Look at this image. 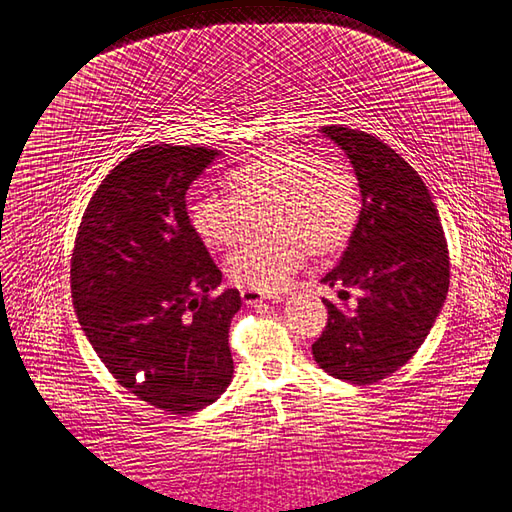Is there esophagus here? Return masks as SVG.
I'll return each instance as SVG.
<instances>
[{"mask_svg":"<svg viewBox=\"0 0 512 512\" xmlns=\"http://www.w3.org/2000/svg\"><path fill=\"white\" fill-rule=\"evenodd\" d=\"M240 298H242L244 304H259V302L280 300V295H276V293H259V291H253V289H242L240 291Z\"/></svg>","mask_w":512,"mask_h":512,"instance_id":"34e87169","label":"esophagus"}]
</instances>
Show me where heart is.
Here are the masks:
<instances>
[{
    "label": "heart",
    "mask_w": 512,
    "mask_h": 512,
    "mask_svg": "<svg viewBox=\"0 0 512 512\" xmlns=\"http://www.w3.org/2000/svg\"><path fill=\"white\" fill-rule=\"evenodd\" d=\"M274 202L268 236L246 238L227 257V276L238 287L276 291L312 253L340 246L359 214L355 178L302 146H274L227 174V187L202 193L191 204V225L210 246L234 244L249 227L251 208Z\"/></svg>",
    "instance_id": "b5f03b06"
}]
</instances>
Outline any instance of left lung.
Returning a JSON list of instances; mask_svg holds the SVG:
<instances>
[{"label": "left lung", "mask_w": 512, "mask_h": 512, "mask_svg": "<svg viewBox=\"0 0 512 512\" xmlns=\"http://www.w3.org/2000/svg\"><path fill=\"white\" fill-rule=\"evenodd\" d=\"M355 170L361 210L338 266L323 285L338 298L359 289L357 306H327V325L312 344L317 364L340 381L378 383L417 353L449 291V249L438 210L421 176L391 146L366 131L319 129Z\"/></svg>", "instance_id": "8db88e82"}]
</instances>
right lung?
Segmentation results:
<instances>
[{
	"label": "right lung",
	"instance_id": "obj_1",
	"mask_svg": "<svg viewBox=\"0 0 512 512\" xmlns=\"http://www.w3.org/2000/svg\"><path fill=\"white\" fill-rule=\"evenodd\" d=\"M219 151L155 144L97 187L72 253V300L108 372L172 415L212 404L232 383L229 325L238 289L193 229L185 195Z\"/></svg>",
	"mask_w": 512,
	"mask_h": 512
}]
</instances>
